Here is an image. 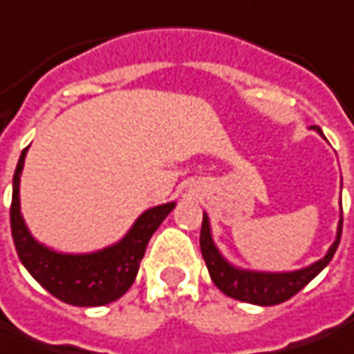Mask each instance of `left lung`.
Returning <instances> with one entry per match:
<instances>
[{"label": "left lung", "mask_w": 354, "mask_h": 354, "mask_svg": "<svg viewBox=\"0 0 354 354\" xmlns=\"http://www.w3.org/2000/svg\"><path fill=\"white\" fill-rule=\"evenodd\" d=\"M313 129L322 133L319 127ZM341 229H343V212L337 225V237L329 250L325 252V257L306 268L290 270V272H261V270H247V268H239L235 264H231L215 245L207 214H203V221H201L200 249L214 284L229 298L241 299L254 306H276L296 296L301 288L310 284L331 262L341 241Z\"/></svg>", "instance_id": "1"}]
</instances>
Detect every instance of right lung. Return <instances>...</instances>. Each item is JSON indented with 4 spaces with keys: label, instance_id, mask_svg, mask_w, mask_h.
<instances>
[{
    "label": "right lung",
    "instance_id": "1",
    "mask_svg": "<svg viewBox=\"0 0 354 354\" xmlns=\"http://www.w3.org/2000/svg\"><path fill=\"white\" fill-rule=\"evenodd\" d=\"M27 151L29 147L19 156L11 198V235L23 266L46 292L70 306L97 308L119 299L133 286L149 241L176 207V201L142 212L123 239L105 249L80 254L58 252L32 237L21 214L19 182Z\"/></svg>",
    "mask_w": 354,
    "mask_h": 354
}]
</instances>
